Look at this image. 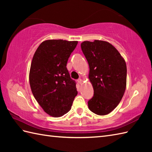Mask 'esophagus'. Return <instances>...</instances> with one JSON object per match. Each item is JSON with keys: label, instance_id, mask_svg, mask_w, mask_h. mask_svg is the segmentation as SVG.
Listing matches in <instances>:
<instances>
[{"label": "esophagus", "instance_id": "1", "mask_svg": "<svg viewBox=\"0 0 152 152\" xmlns=\"http://www.w3.org/2000/svg\"><path fill=\"white\" fill-rule=\"evenodd\" d=\"M78 83H79V84H82V79H78Z\"/></svg>", "mask_w": 152, "mask_h": 152}]
</instances>
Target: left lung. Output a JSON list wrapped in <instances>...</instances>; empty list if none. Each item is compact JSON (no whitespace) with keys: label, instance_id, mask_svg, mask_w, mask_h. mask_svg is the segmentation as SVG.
<instances>
[{"label":"left lung","instance_id":"8db88e82","mask_svg":"<svg viewBox=\"0 0 152 152\" xmlns=\"http://www.w3.org/2000/svg\"><path fill=\"white\" fill-rule=\"evenodd\" d=\"M81 48L89 64L88 78L94 90L88 101L89 109L99 115L108 114L117 107L125 91V61L106 41H84Z\"/></svg>","mask_w":152,"mask_h":152}]
</instances>
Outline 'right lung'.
<instances>
[{
    "label": "right lung",
    "mask_w": 152,
    "mask_h": 152,
    "mask_svg": "<svg viewBox=\"0 0 152 152\" xmlns=\"http://www.w3.org/2000/svg\"><path fill=\"white\" fill-rule=\"evenodd\" d=\"M78 41L47 40L35 51L29 71L32 93L44 111L57 118L71 109L78 94L66 63Z\"/></svg>",
    "instance_id": "obj_1"
}]
</instances>
